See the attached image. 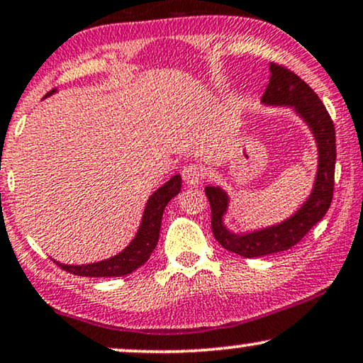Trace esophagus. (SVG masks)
I'll return each mask as SVG.
<instances>
[{
	"mask_svg": "<svg viewBox=\"0 0 363 363\" xmlns=\"http://www.w3.org/2000/svg\"><path fill=\"white\" fill-rule=\"evenodd\" d=\"M182 179L187 186H199L204 179V171L199 164H187L182 169Z\"/></svg>",
	"mask_w": 363,
	"mask_h": 363,
	"instance_id": "obj_1",
	"label": "esophagus"
}]
</instances>
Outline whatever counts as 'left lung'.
Segmentation results:
<instances>
[{"label": "left lung", "mask_w": 363, "mask_h": 363, "mask_svg": "<svg viewBox=\"0 0 363 363\" xmlns=\"http://www.w3.org/2000/svg\"><path fill=\"white\" fill-rule=\"evenodd\" d=\"M265 104L294 106L311 125L318 146V171L315 186L308 201L282 224L252 234L235 235L222 225L227 209V196L219 187H206L211 204L212 234L222 247L240 257H260L287 250L308 234V230L323 219L332 204L335 186V128L325 106L306 81L279 62H270V79L262 96Z\"/></svg>", "instance_id": "obj_1"}]
</instances>
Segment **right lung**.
Returning <instances> with one entry per match:
<instances>
[{
  "label": "right lung",
  "instance_id": "right-lung-1",
  "mask_svg": "<svg viewBox=\"0 0 363 363\" xmlns=\"http://www.w3.org/2000/svg\"><path fill=\"white\" fill-rule=\"evenodd\" d=\"M55 93V89L50 91L46 96ZM182 179L181 176H174L162 187L154 192L149 197L146 209H144L143 222L139 227L138 235L134 238L131 244L125 247L123 252L114 255V257L101 260L96 264L86 265H66L56 262L66 272L81 275V277H121V275H128L136 270L138 267L146 262L152 250L156 249L159 240V230H161L162 212L166 209L167 202L176 197L181 191Z\"/></svg>",
  "mask_w": 363,
  "mask_h": 363
}]
</instances>
